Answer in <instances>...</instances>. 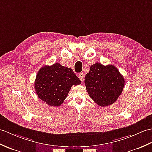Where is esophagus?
<instances>
[{"mask_svg": "<svg viewBox=\"0 0 152 152\" xmlns=\"http://www.w3.org/2000/svg\"><path fill=\"white\" fill-rule=\"evenodd\" d=\"M78 77L80 78V80L82 81V82H83L84 80V75L83 72H80L78 75Z\"/></svg>", "mask_w": 152, "mask_h": 152, "instance_id": "34e87169", "label": "esophagus"}]
</instances>
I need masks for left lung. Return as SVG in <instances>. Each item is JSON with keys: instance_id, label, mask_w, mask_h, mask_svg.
Masks as SVG:
<instances>
[{"instance_id": "1", "label": "left lung", "mask_w": 152, "mask_h": 152, "mask_svg": "<svg viewBox=\"0 0 152 152\" xmlns=\"http://www.w3.org/2000/svg\"><path fill=\"white\" fill-rule=\"evenodd\" d=\"M124 77L114 65L96 63L85 77V85L90 97L101 107L111 105L121 94Z\"/></svg>"}]
</instances>
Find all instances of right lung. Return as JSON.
<instances>
[{
  "label": "right lung",
  "instance_id": "right-lung-1",
  "mask_svg": "<svg viewBox=\"0 0 152 152\" xmlns=\"http://www.w3.org/2000/svg\"><path fill=\"white\" fill-rule=\"evenodd\" d=\"M80 83L81 81L71 69L56 63L40 69L34 88L41 100L51 106L58 107L64 102L71 87Z\"/></svg>",
  "mask_w": 152,
  "mask_h": 152
}]
</instances>
